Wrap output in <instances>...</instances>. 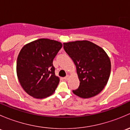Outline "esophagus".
<instances>
[{"label":"esophagus","mask_w":130,"mask_h":130,"mask_svg":"<svg viewBox=\"0 0 130 130\" xmlns=\"http://www.w3.org/2000/svg\"><path fill=\"white\" fill-rule=\"evenodd\" d=\"M63 78H64V79L65 80H67L69 79V75H67L66 77H64Z\"/></svg>","instance_id":"obj_1"}]
</instances>
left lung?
Segmentation results:
<instances>
[{
    "label": "left lung",
    "instance_id": "8db88e82",
    "mask_svg": "<svg viewBox=\"0 0 130 130\" xmlns=\"http://www.w3.org/2000/svg\"><path fill=\"white\" fill-rule=\"evenodd\" d=\"M63 48L77 69L80 85L73 93L82 98H90L103 90L111 73V61L105 51L89 41L63 43Z\"/></svg>",
    "mask_w": 130,
    "mask_h": 130
}]
</instances>
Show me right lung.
<instances>
[{"mask_svg":"<svg viewBox=\"0 0 130 130\" xmlns=\"http://www.w3.org/2000/svg\"><path fill=\"white\" fill-rule=\"evenodd\" d=\"M61 47L60 42L44 38L23 47L17 60V75L29 95L43 99L55 91L60 78L55 75L53 61Z\"/></svg>","mask_w":130,"mask_h":130,"instance_id":"add662e5","label":"right lung"}]
</instances>
